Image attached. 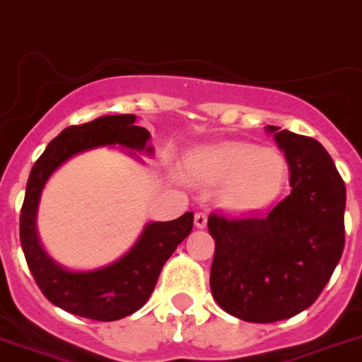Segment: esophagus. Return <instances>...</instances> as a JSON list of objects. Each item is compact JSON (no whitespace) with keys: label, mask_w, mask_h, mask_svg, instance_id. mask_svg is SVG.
<instances>
[{"label":"esophagus","mask_w":362,"mask_h":362,"mask_svg":"<svg viewBox=\"0 0 362 362\" xmlns=\"http://www.w3.org/2000/svg\"><path fill=\"white\" fill-rule=\"evenodd\" d=\"M194 227L197 228L207 227V214H205V212H197V214H194Z\"/></svg>","instance_id":"34e87169"}]
</instances>
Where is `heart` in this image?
<instances>
[{"instance_id": "heart-1", "label": "heart", "mask_w": 362, "mask_h": 362, "mask_svg": "<svg viewBox=\"0 0 362 362\" xmlns=\"http://www.w3.org/2000/svg\"><path fill=\"white\" fill-rule=\"evenodd\" d=\"M187 164L205 180L225 182L221 200L235 212L269 207L284 191L289 175L282 153L241 143L200 148L189 155Z\"/></svg>"}]
</instances>
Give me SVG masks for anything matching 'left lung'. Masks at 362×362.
<instances>
[{"mask_svg": "<svg viewBox=\"0 0 362 362\" xmlns=\"http://www.w3.org/2000/svg\"><path fill=\"white\" fill-rule=\"evenodd\" d=\"M286 155L291 194L269 214L209 216L216 243L211 291L239 320L272 323L313 305L344 248L346 189L313 137L266 127Z\"/></svg>", "mask_w": 362, "mask_h": 362, "instance_id": "left-lung-1", "label": "left lung"}]
</instances>
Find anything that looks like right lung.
Returning a JSON list of instances; mask_svg holds the SVG:
<instances>
[{
  "instance_id": "right-lung-1",
  "label": "right lung",
  "mask_w": 362,
  "mask_h": 362,
  "mask_svg": "<svg viewBox=\"0 0 362 362\" xmlns=\"http://www.w3.org/2000/svg\"><path fill=\"white\" fill-rule=\"evenodd\" d=\"M135 121L134 114H119L67 127L37 158L26 184L19 235L30 272L53 305L82 318L114 322L139 310L153 293L162 266L192 230V212H185L173 221H150L123 257L89 272L64 268L40 245L37 234L40 194L64 162L101 146H121L137 158L139 155L134 151L153 155V146L148 144L150 132L137 127Z\"/></svg>"
}]
</instances>
